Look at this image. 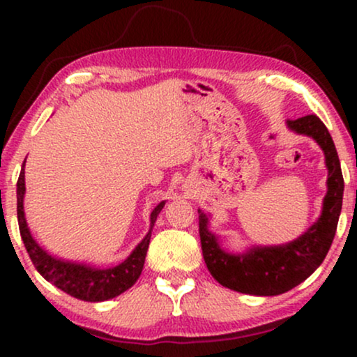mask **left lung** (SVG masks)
Listing matches in <instances>:
<instances>
[{"label":"left lung","mask_w":357,"mask_h":357,"mask_svg":"<svg viewBox=\"0 0 357 357\" xmlns=\"http://www.w3.org/2000/svg\"><path fill=\"white\" fill-rule=\"evenodd\" d=\"M297 133L309 135L321 146L328 167V192L319 221L297 241L281 247H255L243 255H232L219 247L218 238L208 231L206 214H199V241L209 273L219 284L253 296H278L307 280L333 242L343 204L344 180L331 136L317 115L287 120Z\"/></svg>","instance_id":"8db88e82"}]
</instances>
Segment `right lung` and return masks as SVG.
I'll return each mask as SVG.
<instances>
[{"mask_svg": "<svg viewBox=\"0 0 357 357\" xmlns=\"http://www.w3.org/2000/svg\"><path fill=\"white\" fill-rule=\"evenodd\" d=\"M26 162V160H24ZM24 192H26V183H24V165L17 178V222L19 232H21L22 242L26 245V250L31 257L33 266L37 271L55 284L58 289L65 291L76 299L87 302H100L112 299V297L120 296L121 292L130 289L138 280L144 266V258L148 253L151 231L143 238V242L135 248L133 253L126 258L119 266L109 268V270H97L86 265H76V263L61 261L48 255L45 250L38 247V243L33 241L31 232H29L26 218H24ZM164 202L159 203L151 213V229H153L155 218L164 208Z\"/></svg>", "mask_w": 357, "mask_h": 357, "instance_id": "obj_1", "label": "right lung"}]
</instances>
